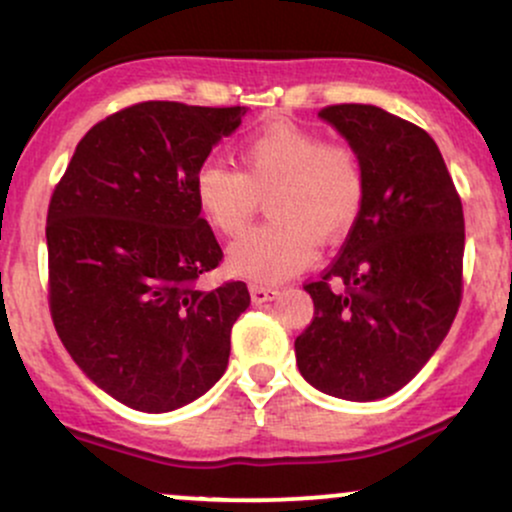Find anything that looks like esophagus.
<instances>
[{
	"mask_svg": "<svg viewBox=\"0 0 512 512\" xmlns=\"http://www.w3.org/2000/svg\"><path fill=\"white\" fill-rule=\"evenodd\" d=\"M276 296H279V289H274V286H262V284H252L250 286V298H252V303H255V305L274 301Z\"/></svg>",
	"mask_w": 512,
	"mask_h": 512,
	"instance_id": "obj_1",
	"label": "esophagus"
}]
</instances>
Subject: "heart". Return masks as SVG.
I'll return each instance as SVG.
<instances>
[{
    "mask_svg": "<svg viewBox=\"0 0 512 512\" xmlns=\"http://www.w3.org/2000/svg\"><path fill=\"white\" fill-rule=\"evenodd\" d=\"M240 166L204 161L192 180L199 214L214 231L238 236L267 197L272 221L228 248L231 274L279 284L315 262L322 240L342 238L363 204V170L354 149L322 142L293 122H272L240 144Z\"/></svg>",
    "mask_w": 512,
    "mask_h": 512,
    "instance_id": "obj_1",
    "label": "heart"
}]
</instances>
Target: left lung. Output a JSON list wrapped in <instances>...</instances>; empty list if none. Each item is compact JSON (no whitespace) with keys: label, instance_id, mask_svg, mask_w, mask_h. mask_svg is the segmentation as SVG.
<instances>
[{"label":"left lung","instance_id":"8db88e82","mask_svg":"<svg viewBox=\"0 0 512 512\" xmlns=\"http://www.w3.org/2000/svg\"><path fill=\"white\" fill-rule=\"evenodd\" d=\"M363 170V204L342 252L303 289L313 322L298 370L325 395L373 402L404 387L448 334L462 298V202L436 142L375 105H330Z\"/></svg>","mask_w":512,"mask_h":512}]
</instances>
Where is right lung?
<instances>
[{"instance_id":"obj_1","label":"right lung","mask_w":512,"mask_h":512,"mask_svg":"<svg viewBox=\"0 0 512 512\" xmlns=\"http://www.w3.org/2000/svg\"><path fill=\"white\" fill-rule=\"evenodd\" d=\"M248 108L146 101L93 125L48 209L50 313L64 349L125 407L195 402L228 366L248 286L199 289L223 252L192 180Z\"/></svg>"}]
</instances>
